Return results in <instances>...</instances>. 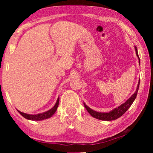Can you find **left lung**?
I'll return each instance as SVG.
<instances>
[{
    "mask_svg": "<svg viewBox=\"0 0 153 153\" xmlns=\"http://www.w3.org/2000/svg\"><path fill=\"white\" fill-rule=\"evenodd\" d=\"M134 49L136 51V54H137V57L139 58V65H140V59H139V55H138L137 47H135ZM139 84H140V79L139 81V83H138V85L135 93H134L133 95L125 102V103L122 104L120 106H118V107L114 108V109L111 111L109 112L102 113V112L95 111L91 109V108L88 107V106L85 103H83V104H84V106L85 108H86V110L88 111L89 114L93 117V118L99 119V120H106V121H111V120H116V119H118V118H120V117L122 116L124 114L127 110H128V108L130 107L131 104H132L134 101L136 99V97H137L138 91H139Z\"/></svg>",
    "mask_w": 153,
    "mask_h": 153,
    "instance_id": "obj_1",
    "label": "left lung"
}]
</instances>
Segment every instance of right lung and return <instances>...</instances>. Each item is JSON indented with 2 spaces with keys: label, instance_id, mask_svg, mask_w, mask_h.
I'll use <instances>...</instances> for the list:
<instances>
[{
  "label": "right lung",
  "instance_id": "right-lung-1",
  "mask_svg": "<svg viewBox=\"0 0 153 153\" xmlns=\"http://www.w3.org/2000/svg\"><path fill=\"white\" fill-rule=\"evenodd\" d=\"M58 104H59V97L58 98L57 101H56V103L55 104V105L53 106V108H51V109H49L47 111L41 113V114H35V115H32V114H25V113L21 112L20 111H18V112L22 115L23 117H24L25 118L28 119V120H45V119H47L51 118V117L53 116V115L55 114V112L57 110V108L58 106Z\"/></svg>",
  "mask_w": 153,
  "mask_h": 153
}]
</instances>
